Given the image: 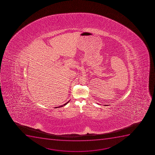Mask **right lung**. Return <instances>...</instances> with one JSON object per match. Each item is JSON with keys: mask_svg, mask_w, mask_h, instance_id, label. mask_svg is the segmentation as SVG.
Wrapping results in <instances>:
<instances>
[{"mask_svg": "<svg viewBox=\"0 0 155 155\" xmlns=\"http://www.w3.org/2000/svg\"><path fill=\"white\" fill-rule=\"evenodd\" d=\"M69 101H68L67 103H66V104H64V105H63V106H60V107H63V106H65V105H66V104H67L68 103H69Z\"/></svg>", "mask_w": 155, "mask_h": 155, "instance_id": "1", "label": "right lung"}]
</instances>
